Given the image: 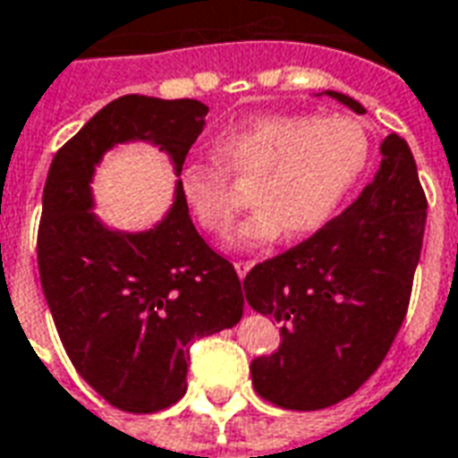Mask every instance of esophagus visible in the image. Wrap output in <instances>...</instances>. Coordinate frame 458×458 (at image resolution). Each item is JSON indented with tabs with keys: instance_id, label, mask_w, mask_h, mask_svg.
Returning <instances> with one entry per match:
<instances>
[{
	"instance_id": "34e87169",
	"label": "esophagus",
	"mask_w": 458,
	"mask_h": 458,
	"mask_svg": "<svg viewBox=\"0 0 458 458\" xmlns=\"http://www.w3.org/2000/svg\"><path fill=\"white\" fill-rule=\"evenodd\" d=\"M252 265H255V262H250V259H240V262H235V272H238V277L245 279V275L252 269Z\"/></svg>"
}]
</instances>
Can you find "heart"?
<instances>
[{
  "mask_svg": "<svg viewBox=\"0 0 458 458\" xmlns=\"http://www.w3.org/2000/svg\"><path fill=\"white\" fill-rule=\"evenodd\" d=\"M223 166L258 203L235 245L252 248L279 238H304L327 225L368 161V137L348 117L284 114L225 131L216 144ZM181 199L200 228L228 233L242 206L240 191L213 164L181 171Z\"/></svg>",
  "mask_w": 458,
  "mask_h": 458,
  "instance_id": "heart-1",
  "label": "heart"
}]
</instances>
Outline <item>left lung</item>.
<instances>
[{
  "label": "left lung",
  "mask_w": 458,
  "mask_h": 458,
  "mask_svg": "<svg viewBox=\"0 0 458 458\" xmlns=\"http://www.w3.org/2000/svg\"><path fill=\"white\" fill-rule=\"evenodd\" d=\"M353 113V98L327 90ZM360 196L297 248L265 259L242 282L250 307L282 324L275 353L250 365L265 400L324 410L353 394L390 351L422 252L427 199L407 141L387 134Z\"/></svg>",
  "instance_id": "8db88e82"
}]
</instances>
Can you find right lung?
Masks as SVG:
<instances>
[{
    "label": "right lung",
    "mask_w": 458,
    "mask_h": 458,
    "mask_svg": "<svg viewBox=\"0 0 458 458\" xmlns=\"http://www.w3.org/2000/svg\"><path fill=\"white\" fill-rule=\"evenodd\" d=\"M199 100L122 95L55 151L44 186L38 275L75 370L124 412H159L186 393L189 345L242 317L235 267L206 245L181 199L179 176L206 127ZM147 140L170 157L174 203L130 233L94 213L92 179L117 143Z\"/></svg>",
    "instance_id": "add662e5"
}]
</instances>
